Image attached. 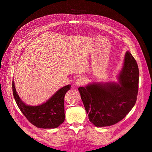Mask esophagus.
<instances>
[{"mask_svg":"<svg viewBox=\"0 0 152 152\" xmlns=\"http://www.w3.org/2000/svg\"><path fill=\"white\" fill-rule=\"evenodd\" d=\"M86 78H84V77L81 76V77H80V78H78V79L76 80V85L77 86H81L84 85L85 83H86Z\"/></svg>","mask_w":152,"mask_h":152,"instance_id":"34e87169","label":"esophagus"}]
</instances>
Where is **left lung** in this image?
<instances>
[{
  "mask_svg": "<svg viewBox=\"0 0 152 152\" xmlns=\"http://www.w3.org/2000/svg\"><path fill=\"white\" fill-rule=\"evenodd\" d=\"M139 70L129 51L125 56L119 83H92L80 87L79 92L89 119L96 127L117 124L133 108L137 101Z\"/></svg>",
  "mask_w": 152,
  "mask_h": 152,
  "instance_id": "1",
  "label": "left lung"
}]
</instances>
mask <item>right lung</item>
<instances>
[{
	"label": "right lung",
	"instance_id": "right-lung-1",
	"mask_svg": "<svg viewBox=\"0 0 152 152\" xmlns=\"http://www.w3.org/2000/svg\"><path fill=\"white\" fill-rule=\"evenodd\" d=\"M70 85L63 88L55 93L48 101L38 106H29L19 98L12 82V91L15 101L19 110L23 114L28 121L38 128H57L64 121V98L66 93L70 89Z\"/></svg>",
	"mask_w": 152,
	"mask_h": 152
}]
</instances>
